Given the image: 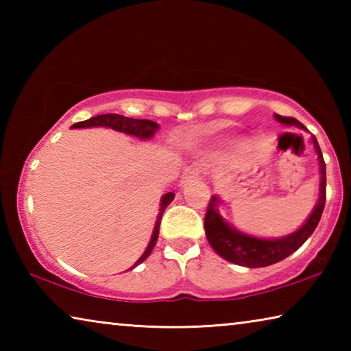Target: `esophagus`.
<instances>
[{"mask_svg":"<svg viewBox=\"0 0 351 351\" xmlns=\"http://www.w3.org/2000/svg\"><path fill=\"white\" fill-rule=\"evenodd\" d=\"M201 176V169L198 167H189L184 171L182 176H181V184H186L189 181H195V180H199Z\"/></svg>","mask_w":351,"mask_h":351,"instance_id":"1","label":"esophagus"}]
</instances>
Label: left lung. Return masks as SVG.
Here are the masks:
<instances>
[{"label":"left lung","instance_id":"8db88e82","mask_svg":"<svg viewBox=\"0 0 351 351\" xmlns=\"http://www.w3.org/2000/svg\"><path fill=\"white\" fill-rule=\"evenodd\" d=\"M280 123L285 125H295L304 128V123H300L294 117H287L280 114H274ZM313 144L316 148L319 169H320V187H319V201L311 215L308 217L305 224L299 230L289 234L287 237L276 240H265L257 239V237L243 234L240 230L232 228L219 213V199L212 197L207 206V212L204 217V229L206 237L209 240L210 246L213 247L219 257L230 261V263L246 266V268H263V266L274 265L277 261L287 258L288 255L295 252L304 243L310 239V235L317 228L322 217L325 199H326V175H325V161L317 144V139L313 136Z\"/></svg>","mask_w":351,"mask_h":351}]
</instances>
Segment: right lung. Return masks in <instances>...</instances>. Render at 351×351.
Instances as JSON below:
<instances>
[{"label": "right lung", "instance_id": "obj_1", "mask_svg": "<svg viewBox=\"0 0 351 351\" xmlns=\"http://www.w3.org/2000/svg\"><path fill=\"white\" fill-rule=\"evenodd\" d=\"M88 127H108L112 130H117V132L127 133L130 136H136V138H141V139H150L152 136L156 133V130L159 128L156 122L148 121V119H132V117H123L121 114H99V116L88 119V121L77 122L73 125V128H88ZM173 198H175V193H171V192L165 193L161 198V207H159L158 219H156V224H154L152 240H150V243H148L145 252L141 255L139 260L136 261V263L130 269H133L138 265H141L142 261H144L148 255L152 254L154 245H156L158 235H159V226H161L162 213L165 210V207H167L171 201H173Z\"/></svg>", "mask_w": 351, "mask_h": 351}]
</instances>
